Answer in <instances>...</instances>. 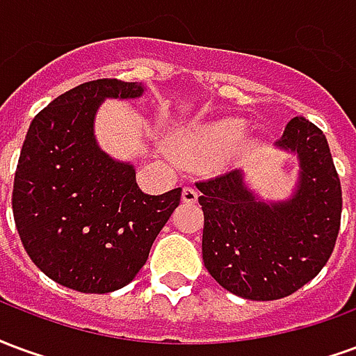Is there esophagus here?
<instances>
[{
    "mask_svg": "<svg viewBox=\"0 0 356 356\" xmlns=\"http://www.w3.org/2000/svg\"><path fill=\"white\" fill-rule=\"evenodd\" d=\"M183 200H185L186 204H196V202H198V191L191 185L185 186V188H183Z\"/></svg>",
    "mask_w": 356,
    "mask_h": 356,
    "instance_id": "esophagus-1",
    "label": "esophagus"
}]
</instances>
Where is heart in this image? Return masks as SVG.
<instances>
[{
  "label": "heart",
  "instance_id": "obj_1",
  "mask_svg": "<svg viewBox=\"0 0 356 356\" xmlns=\"http://www.w3.org/2000/svg\"><path fill=\"white\" fill-rule=\"evenodd\" d=\"M248 133V124L240 118H227L219 120L196 131L186 140L191 150L206 152V154H227L238 147Z\"/></svg>",
  "mask_w": 356,
  "mask_h": 356
}]
</instances>
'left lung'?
<instances>
[{
    "mask_svg": "<svg viewBox=\"0 0 356 356\" xmlns=\"http://www.w3.org/2000/svg\"><path fill=\"white\" fill-rule=\"evenodd\" d=\"M276 145L298 152L301 162L291 200L257 202L238 170L196 183L204 265L225 290L254 301L286 298L313 280L341 225V183L324 133L296 116Z\"/></svg>",
    "mask_w": 356,
    "mask_h": 356,
    "instance_id": "8db88e82",
    "label": "left lung"
}]
</instances>
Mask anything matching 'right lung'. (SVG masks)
<instances>
[{"instance_id": "1", "label": "right lung", "mask_w": 356, "mask_h": 356, "mask_svg": "<svg viewBox=\"0 0 356 356\" xmlns=\"http://www.w3.org/2000/svg\"><path fill=\"white\" fill-rule=\"evenodd\" d=\"M137 81H88L32 120L20 150L13 216L35 267L60 286L108 293L131 282L181 202V188L145 194L135 170L97 147L95 110L104 97L135 99Z\"/></svg>"}]
</instances>
